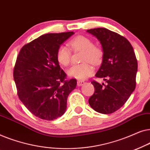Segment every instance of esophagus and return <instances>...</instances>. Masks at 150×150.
Here are the masks:
<instances>
[{
	"instance_id": "obj_1",
	"label": "esophagus",
	"mask_w": 150,
	"mask_h": 150,
	"mask_svg": "<svg viewBox=\"0 0 150 150\" xmlns=\"http://www.w3.org/2000/svg\"><path fill=\"white\" fill-rule=\"evenodd\" d=\"M85 84V82L83 81H77V85L78 86H83Z\"/></svg>"
}]
</instances>
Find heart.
<instances>
[{"mask_svg": "<svg viewBox=\"0 0 150 150\" xmlns=\"http://www.w3.org/2000/svg\"><path fill=\"white\" fill-rule=\"evenodd\" d=\"M69 48L74 52L81 51V61H84L81 64L73 65L67 70L69 76L78 80H85L93 73V67L90 63L98 65L101 62L104 52L101 46L93 44L89 38L84 35H78L69 41ZM71 51L67 47L61 46L57 51L56 58L59 64L66 67L71 61Z\"/></svg>", "mask_w": 150, "mask_h": 150, "instance_id": "obj_1", "label": "heart"}]
</instances>
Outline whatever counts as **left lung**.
<instances>
[{
	"mask_svg": "<svg viewBox=\"0 0 150 150\" xmlns=\"http://www.w3.org/2000/svg\"><path fill=\"white\" fill-rule=\"evenodd\" d=\"M103 48V60L96 76L107 83L93 81L95 91L89 98L91 107L100 113L110 114L124 106L136 87L138 65L134 49L126 38L105 28L87 30Z\"/></svg>",
	"mask_w": 150,
	"mask_h": 150,
	"instance_id": "1",
	"label": "left lung"
}]
</instances>
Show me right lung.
<instances>
[{
  "label": "right lung",
  "mask_w": 150,
  "mask_h": 150,
  "mask_svg": "<svg viewBox=\"0 0 150 150\" xmlns=\"http://www.w3.org/2000/svg\"><path fill=\"white\" fill-rule=\"evenodd\" d=\"M74 32L48 33L24 45L13 68L17 93L26 108L44 120H54L66 110L69 94L76 80L67 79L56 54L60 45Z\"/></svg>",
  "instance_id": "right-lung-1"
}]
</instances>
